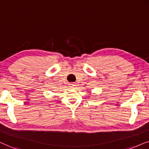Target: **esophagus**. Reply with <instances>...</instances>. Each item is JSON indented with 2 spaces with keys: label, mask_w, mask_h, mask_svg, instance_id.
Listing matches in <instances>:
<instances>
[{
  "label": "esophagus",
  "mask_w": 149,
  "mask_h": 149,
  "mask_svg": "<svg viewBox=\"0 0 149 149\" xmlns=\"http://www.w3.org/2000/svg\"><path fill=\"white\" fill-rule=\"evenodd\" d=\"M75 87V84H71V88H74Z\"/></svg>",
  "instance_id": "obj_1"
}]
</instances>
